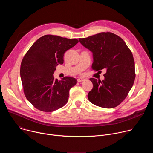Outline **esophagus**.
<instances>
[{
	"label": "esophagus",
	"instance_id": "obj_1",
	"mask_svg": "<svg viewBox=\"0 0 153 153\" xmlns=\"http://www.w3.org/2000/svg\"><path fill=\"white\" fill-rule=\"evenodd\" d=\"M85 79H84V78H79L78 79H77V82H83V81H84Z\"/></svg>",
	"mask_w": 153,
	"mask_h": 153
}]
</instances>
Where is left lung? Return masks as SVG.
I'll return each mask as SVG.
<instances>
[{
  "label": "left lung",
  "mask_w": 153,
  "mask_h": 153,
  "mask_svg": "<svg viewBox=\"0 0 153 153\" xmlns=\"http://www.w3.org/2000/svg\"><path fill=\"white\" fill-rule=\"evenodd\" d=\"M79 40L93 54L92 69L99 72L106 70L104 80L90 79L93 88L88 94L89 100L105 108L116 107L126 97L135 80V64L131 51L121 37L110 32Z\"/></svg>",
  "instance_id": "obj_1"
}]
</instances>
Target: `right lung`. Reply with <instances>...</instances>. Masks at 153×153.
<instances>
[{"mask_svg": "<svg viewBox=\"0 0 153 153\" xmlns=\"http://www.w3.org/2000/svg\"><path fill=\"white\" fill-rule=\"evenodd\" d=\"M79 42L54 35H45L37 39L24 56L20 74L24 94L37 110L52 112L68 100L69 91L77 80L66 76L58 81L53 74L58 64L63 63L65 51Z\"/></svg>", "mask_w": 153, "mask_h": 153, "instance_id": "right-lung-1", "label": "right lung"}]
</instances>
